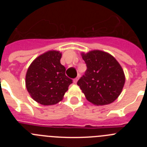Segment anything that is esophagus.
Returning a JSON list of instances; mask_svg holds the SVG:
<instances>
[{"label":"esophagus","mask_w":147,"mask_h":147,"mask_svg":"<svg viewBox=\"0 0 147 147\" xmlns=\"http://www.w3.org/2000/svg\"><path fill=\"white\" fill-rule=\"evenodd\" d=\"M80 75H78L77 76V77L76 78H75L74 80V84H76V82H77V81L78 80H79V79H80Z\"/></svg>","instance_id":"1"}]
</instances>
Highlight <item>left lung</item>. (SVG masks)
I'll list each match as a JSON object with an SVG mask.
<instances>
[{"label": "left lung", "instance_id": "1", "mask_svg": "<svg viewBox=\"0 0 147 147\" xmlns=\"http://www.w3.org/2000/svg\"><path fill=\"white\" fill-rule=\"evenodd\" d=\"M81 55L88 69L77 85L87 100L97 106L113 102L125 83V75L121 65L113 56L103 51H90L82 52Z\"/></svg>", "mask_w": 147, "mask_h": 147}]
</instances>
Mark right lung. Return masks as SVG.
Returning a JSON list of instances; mask_svg holds the SVG:
<instances>
[{"mask_svg":"<svg viewBox=\"0 0 147 147\" xmlns=\"http://www.w3.org/2000/svg\"><path fill=\"white\" fill-rule=\"evenodd\" d=\"M61 57L59 51H48L38 56L28 67L26 87L31 97L40 105H54L62 101L72 83V80L66 76Z\"/></svg>","mask_w":147,"mask_h":147,"instance_id":"1","label":"right lung"}]
</instances>
